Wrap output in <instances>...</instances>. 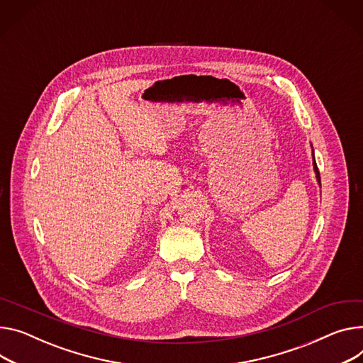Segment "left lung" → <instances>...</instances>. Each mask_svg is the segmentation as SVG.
Masks as SVG:
<instances>
[{"label": "left lung", "instance_id": "left-lung-1", "mask_svg": "<svg viewBox=\"0 0 363 363\" xmlns=\"http://www.w3.org/2000/svg\"><path fill=\"white\" fill-rule=\"evenodd\" d=\"M314 170H315V173H317V180H318V183H320V186H321V179H320V172H318V167H317V164H315V160H314Z\"/></svg>", "mask_w": 363, "mask_h": 363}]
</instances>
